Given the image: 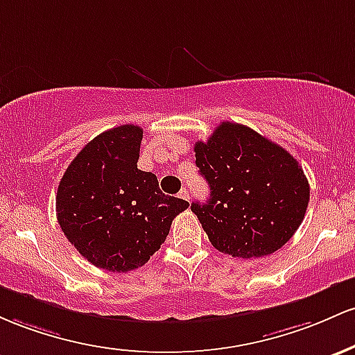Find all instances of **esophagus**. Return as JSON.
Wrapping results in <instances>:
<instances>
[{
    "label": "esophagus",
    "instance_id": "34e87169",
    "mask_svg": "<svg viewBox=\"0 0 355 355\" xmlns=\"http://www.w3.org/2000/svg\"><path fill=\"white\" fill-rule=\"evenodd\" d=\"M179 198L186 199V201H189V191L186 189V188H182L181 191H179Z\"/></svg>",
    "mask_w": 355,
    "mask_h": 355
}]
</instances>
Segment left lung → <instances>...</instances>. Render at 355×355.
Listing matches in <instances>:
<instances>
[{"mask_svg": "<svg viewBox=\"0 0 355 355\" xmlns=\"http://www.w3.org/2000/svg\"><path fill=\"white\" fill-rule=\"evenodd\" d=\"M209 199L194 201L211 245L238 258L280 250L302 225L310 199L304 169L282 146L250 127L223 122L194 144Z\"/></svg>", "mask_w": 355, "mask_h": 355, "instance_id": "obj_1", "label": "left lung"}]
</instances>
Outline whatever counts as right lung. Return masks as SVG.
<instances>
[{"mask_svg":"<svg viewBox=\"0 0 355 355\" xmlns=\"http://www.w3.org/2000/svg\"><path fill=\"white\" fill-rule=\"evenodd\" d=\"M142 129L119 125L92 139L57 191L63 234L92 265L125 273L147 263L189 206L166 196L156 174L137 169Z\"/></svg>","mask_w":355,"mask_h":355,"instance_id":"right-lung-1","label":"right lung"}]
</instances>
